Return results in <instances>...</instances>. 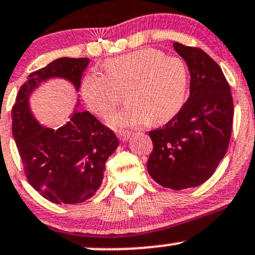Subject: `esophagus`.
Masks as SVG:
<instances>
[{"mask_svg": "<svg viewBox=\"0 0 255 255\" xmlns=\"http://www.w3.org/2000/svg\"><path fill=\"white\" fill-rule=\"evenodd\" d=\"M130 134L132 133L128 132V130H119V132H117V136H119L122 141H126V140H128V138L130 136Z\"/></svg>", "mask_w": 255, "mask_h": 255, "instance_id": "obj_1", "label": "esophagus"}]
</instances>
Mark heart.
I'll return each instance as SVG.
<instances>
[{"label":"heart","mask_w":255,"mask_h":255,"mask_svg":"<svg viewBox=\"0 0 255 255\" xmlns=\"http://www.w3.org/2000/svg\"><path fill=\"white\" fill-rule=\"evenodd\" d=\"M105 75H85L81 93L87 106L99 117H106L120 102L126 88V104L109 117L114 128L136 127L151 122L163 123L183 108L187 96L189 72L183 60L166 57L161 50L144 48L104 63Z\"/></svg>","instance_id":"1"}]
</instances>
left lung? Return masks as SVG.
Segmentation results:
<instances>
[{
	"instance_id": "8db88e82",
	"label": "left lung",
	"mask_w": 255,
	"mask_h": 255,
	"mask_svg": "<svg viewBox=\"0 0 255 255\" xmlns=\"http://www.w3.org/2000/svg\"><path fill=\"white\" fill-rule=\"evenodd\" d=\"M173 47L190 71V96L169 122L149 132L147 170L159 185L183 190L208 180L225 156L234 102L222 69L206 52L179 42Z\"/></svg>"
}]
</instances>
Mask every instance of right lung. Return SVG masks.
Returning a JSON list of instances; mask_svg holds the SVG:
<instances>
[{
    "label": "right lung",
    "instance_id": "add662e5",
    "mask_svg": "<svg viewBox=\"0 0 255 255\" xmlns=\"http://www.w3.org/2000/svg\"><path fill=\"white\" fill-rule=\"evenodd\" d=\"M88 64V58H59L32 72L12 109V133L27 181L57 205H76L96 194L119 139L88 111L74 110L57 129L43 127L33 117L29 99L42 82L57 77L68 80L78 92Z\"/></svg>",
    "mask_w": 255,
    "mask_h": 255
}]
</instances>
